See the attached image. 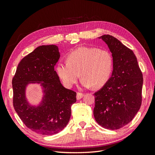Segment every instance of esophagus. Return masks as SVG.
<instances>
[{
  "mask_svg": "<svg viewBox=\"0 0 155 155\" xmlns=\"http://www.w3.org/2000/svg\"><path fill=\"white\" fill-rule=\"evenodd\" d=\"M84 97V94L81 93H77V100H80L81 98H82Z\"/></svg>",
  "mask_w": 155,
  "mask_h": 155,
  "instance_id": "1",
  "label": "esophagus"
}]
</instances>
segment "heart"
Returning <instances> with one entry per match:
<instances>
[{
    "instance_id": "1",
    "label": "heart",
    "mask_w": 155,
    "mask_h": 155,
    "mask_svg": "<svg viewBox=\"0 0 155 155\" xmlns=\"http://www.w3.org/2000/svg\"><path fill=\"white\" fill-rule=\"evenodd\" d=\"M113 65V55L108 51L97 47H81L68 53L67 62H59L56 71L67 87L71 88L77 83L81 75L83 87L98 88L109 81Z\"/></svg>"
}]
</instances>
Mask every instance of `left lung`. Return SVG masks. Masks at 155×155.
<instances>
[{
	"label": "left lung",
	"mask_w": 155,
	"mask_h": 155,
	"mask_svg": "<svg viewBox=\"0 0 155 155\" xmlns=\"http://www.w3.org/2000/svg\"><path fill=\"white\" fill-rule=\"evenodd\" d=\"M98 38L107 44L114 65L109 81L94 94V117L101 127L117 130L129 123L140 109L143 73L132 50L111 35Z\"/></svg>",
	"instance_id": "1"
}]
</instances>
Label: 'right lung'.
<instances>
[{
  "instance_id": "1",
  "label": "right lung",
  "mask_w": 155,
  "mask_h": 155,
  "mask_svg": "<svg viewBox=\"0 0 155 155\" xmlns=\"http://www.w3.org/2000/svg\"><path fill=\"white\" fill-rule=\"evenodd\" d=\"M60 54L56 45H42L23 58L12 78L13 107L29 129L42 135H52L67 126L77 93L65 88L54 71ZM41 83L45 96L38 107H31L25 98L28 83Z\"/></svg>"
}]
</instances>
